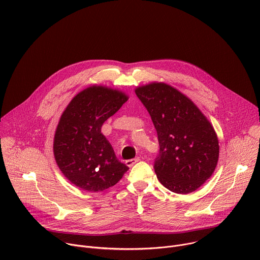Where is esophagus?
<instances>
[{
  "instance_id": "1",
  "label": "esophagus",
  "mask_w": 260,
  "mask_h": 260,
  "mask_svg": "<svg viewBox=\"0 0 260 260\" xmlns=\"http://www.w3.org/2000/svg\"><path fill=\"white\" fill-rule=\"evenodd\" d=\"M140 160V157H136V158H133V159H127L126 161H125V165L127 166V167H133L136 162H138Z\"/></svg>"
}]
</instances>
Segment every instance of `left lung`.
<instances>
[{
	"mask_svg": "<svg viewBox=\"0 0 260 260\" xmlns=\"http://www.w3.org/2000/svg\"><path fill=\"white\" fill-rule=\"evenodd\" d=\"M135 91L157 132V179L173 192L196 191L218 162L219 141L213 125L187 95L170 84L154 81L137 86Z\"/></svg>",
	"mask_w": 260,
	"mask_h": 260,
	"instance_id": "obj_1",
	"label": "left lung"
}]
</instances>
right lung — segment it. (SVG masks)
I'll list each match as a JSON object with an SVG mask.
<instances>
[{
	"mask_svg": "<svg viewBox=\"0 0 260 260\" xmlns=\"http://www.w3.org/2000/svg\"><path fill=\"white\" fill-rule=\"evenodd\" d=\"M128 100L119 89L93 84L66 107L53 139V155L62 175L75 186L99 192L112 187L128 170L102 134L103 123Z\"/></svg>",
	"mask_w": 260,
	"mask_h": 260,
	"instance_id": "add662e5",
	"label": "right lung"
}]
</instances>
